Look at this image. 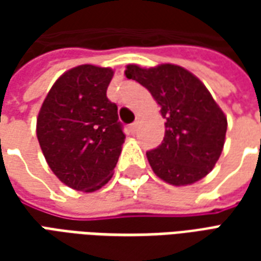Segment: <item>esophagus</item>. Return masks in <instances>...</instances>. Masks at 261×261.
<instances>
[{
	"mask_svg": "<svg viewBox=\"0 0 261 261\" xmlns=\"http://www.w3.org/2000/svg\"><path fill=\"white\" fill-rule=\"evenodd\" d=\"M138 125H140V121H134V123L130 125L131 133H136V131L138 130Z\"/></svg>",
	"mask_w": 261,
	"mask_h": 261,
	"instance_id": "esophagus-1",
	"label": "esophagus"
}]
</instances>
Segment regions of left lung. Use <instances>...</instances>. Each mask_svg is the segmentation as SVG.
Segmentation results:
<instances>
[{
    "mask_svg": "<svg viewBox=\"0 0 261 261\" xmlns=\"http://www.w3.org/2000/svg\"><path fill=\"white\" fill-rule=\"evenodd\" d=\"M125 76L151 92L166 120L164 141L147 152L155 175L173 186L205 177L221 156L228 125L205 85L175 64L152 68L128 64Z\"/></svg>",
    "mask_w": 261,
    "mask_h": 261,
    "instance_id": "1",
    "label": "left lung"
}]
</instances>
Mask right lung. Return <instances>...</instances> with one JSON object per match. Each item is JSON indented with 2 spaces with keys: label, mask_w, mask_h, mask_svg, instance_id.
<instances>
[{
  "label": "right lung",
  "mask_w": 261,
  "mask_h": 261,
  "mask_svg": "<svg viewBox=\"0 0 261 261\" xmlns=\"http://www.w3.org/2000/svg\"><path fill=\"white\" fill-rule=\"evenodd\" d=\"M113 69L92 64L54 82L37 116L36 134L50 169L64 185L92 193L113 176L124 133L106 91Z\"/></svg>",
  "instance_id": "add662e5"
}]
</instances>
